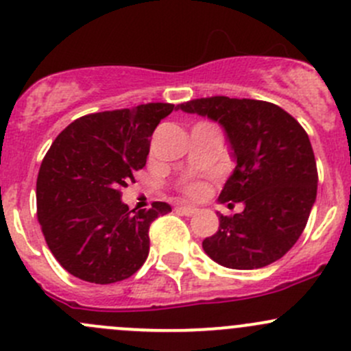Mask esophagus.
I'll use <instances>...</instances> for the list:
<instances>
[{"label": "esophagus", "mask_w": 351, "mask_h": 351, "mask_svg": "<svg viewBox=\"0 0 351 351\" xmlns=\"http://www.w3.org/2000/svg\"><path fill=\"white\" fill-rule=\"evenodd\" d=\"M176 212H180V214L183 215H195L197 214V208L195 207H190V205H178L176 207Z\"/></svg>", "instance_id": "34e87169"}]
</instances>
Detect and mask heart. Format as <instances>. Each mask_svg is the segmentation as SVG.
Instances as JSON below:
<instances>
[{"instance_id":"1","label":"heart","mask_w":351,"mask_h":351,"mask_svg":"<svg viewBox=\"0 0 351 351\" xmlns=\"http://www.w3.org/2000/svg\"><path fill=\"white\" fill-rule=\"evenodd\" d=\"M185 192L186 195L190 197H198L202 192H204V186H202L200 183H190V185L185 186Z\"/></svg>"}]
</instances>
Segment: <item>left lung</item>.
Segmentation results:
<instances>
[{
	"label": "left lung",
	"instance_id": "left-lung-1",
	"mask_svg": "<svg viewBox=\"0 0 351 351\" xmlns=\"http://www.w3.org/2000/svg\"><path fill=\"white\" fill-rule=\"evenodd\" d=\"M224 127L236 168L219 200L243 202L241 214H219V231L204 251L234 270L263 268L297 243L316 202L317 168L309 136L278 105L210 97L176 105Z\"/></svg>",
	"mask_w": 351,
	"mask_h": 351
}]
</instances>
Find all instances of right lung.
Segmentation results:
<instances>
[{"label":"right lung","instance_id":"1","mask_svg":"<svg viewBox=\"0 0 351 351\" xmlns=\"http://www.w3.org/2000/svg\"><path fill=\"white\" fill-rule=\"evenodd\" d=\"M146 104L80 117L44 156L37 176V219L64 270L91 284L132 277L149 254V226L171 212L166 202L129 210L120 190L146 166L151 136L173 112Z\"/></svg>","mask_w":351,"mask_h":351}]
</instances>
